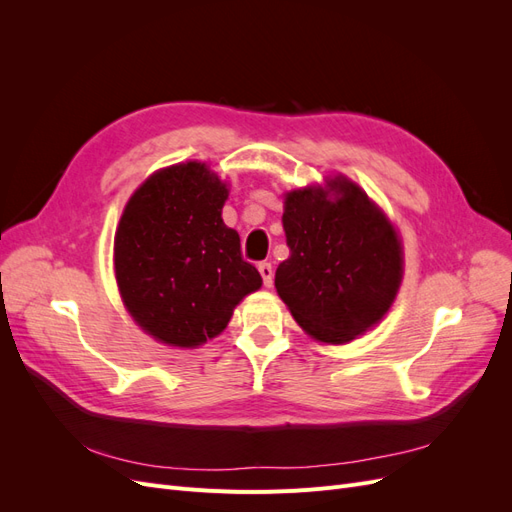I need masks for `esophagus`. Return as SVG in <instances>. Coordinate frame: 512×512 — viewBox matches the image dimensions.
<instances>
[{
    "instance_id": "obj_1",
    "label": "esophagus",
    "mask_w": 512,
    "mask_h": 512,
    "mask_svg": "<svg viewBox=\"0 0 512 512\" xmlns=\"http://www.w3.org/2000/svg\"><path fill=\"white\" fill-rule=\"evenodd\" d=\"M258 271L262 275V284H265L267 288H271L273 286V267H271V262H260Z\"/></svg>"
}]
</instances>
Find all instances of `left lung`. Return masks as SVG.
Wrapping results in <instances>:
<instances>
[{
	"label": "left lung",
	"mask_w": 512,
	"mask_h": 512,
	"mask_svg": "<svg viewBox=\"0 0 512 512\" xmlns=\"http://www.w3.org/2000/svg\"><path fill=\"white\" fill-rule=\"evenodd\" d=\"M286 196L290 256L275 288L290 314L320 342L346 344L389 312L401 282V243L391 222L344 177Z\"/></svg>",
	"instance_id": "8db88e82"
}]
</instances>
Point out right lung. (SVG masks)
<instances>
[{
    "mask_svg": "<svg viewBox=\"0 0 512 512\" xmlns=\"http://www.w3.org/2000/svg\"><path fill=\"white\" fill-rule=\"evenodd\" d=\"M226 185L200 162L151 175L115 235V275L130 314L149 335L192 348L220 335L262 277L222 220Z\"/></svg>",
    "mask_w": 512,
    "mask_h": 512,
    "instance_id": "add662e5",
    "label": "right lung"
}]
</instances>
